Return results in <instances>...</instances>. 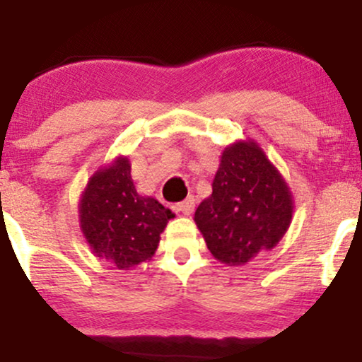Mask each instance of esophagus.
I'll return each instance as SVG.
<instances>
[{"mask_svg":"<svg viewBox=\"0 0 362 362\" xmlns=\"http://www.w3.org/2000/svg\"><path fill=\"white\" fill-rule=\"evenodd\" d=\"M177 210L182 211L184 215H192V214H194V210H195V199L189 197V199L180 202V204L177 205Z\"/></svg>","mask_w":362,"mask_h":362,"instance_id":"obj_1","label":"esophagus"}]
</instances>
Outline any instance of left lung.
<instances>
[{
	"mask_svg": "<svg viewBox=\"0 0 362 362\" xmlns=\"http://www.w3.org/2000/svg\"><path fill=\"white\" fill-rule=\"evenodd\" d=\"M295 202L290 187L257 142L237 141L221 152L211 195L195 223L218 262L240 267L272 250L290 228Z\"/></svg>",
	"mask_w": 362,
	"mask_h": 362,
	"instance_id": "1",
	"label": "left lung"
}]
</instances>
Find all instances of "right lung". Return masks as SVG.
<instances>
[{"instance_id":"right-lung-1","label":"right lung","mask_w":362,"mask_h":362,"mask_svg":"<svg viewBox=\"0 0 362 362\" xmlns=\"http://www.w3.org/2000/svg\"><path fill=\"white\" fill-rule=\"evenodd\" d=\"M153 197L139 195L129 157H115L94 172L79 200V223L95 257L119 269L148 262L173 218Z\"/></svg>"}]
</instances>
